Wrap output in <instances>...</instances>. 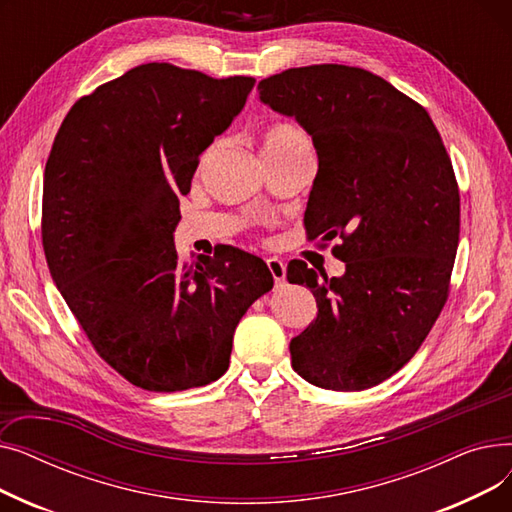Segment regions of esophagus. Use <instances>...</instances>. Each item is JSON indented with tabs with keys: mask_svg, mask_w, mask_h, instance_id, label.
Returning a JSON list of instances; mask_svg holds the SVG:
<instances>
[{
	"mask_svg": "<svg viewBox=\"0 0 512 512\" xmlns=\"http://www.w3.org/2000/svg\"><path fill=\"white\" fill-rule=\"evenodd\" d=\"M267 267H270V272L274 276L276 286H282L284 280H286V265H284V261H280L278 257H270V259H267Z\"/></svg>",
	"mask_w": 512,
	"mask_h": 512,
	"instance_id": "esophagus-1",
	"label": "esophagus"
}]
</instances>
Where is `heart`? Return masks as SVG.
I'll use <instances>...</instances> for the list:
<instances>
[{"label":"heart","mask_w":512,"mask_h":512,"mask_svg":"<svg viewBox=\"0 0 512 512\" xmlns=\"http://www.w3.org/2000/svg\"><path fill=\"white\" fill-rule=\"evenodd\" d=\"M311 149L307 134L290 122H274L263 130L261 137V155L263 157H276L286 155L292 151H305Z\"/></svg>","instance_id":"heart-1"}]
</instances>
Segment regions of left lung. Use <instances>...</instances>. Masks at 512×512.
Instances as JSON below:
<instances>
[{"instance_id":"obj_1","label":"left lung","mask_w":512,"mask_h":512,"mask_svg":"<svg viewBox=\"0 0 512 512\" xmlns=\"http://www.w3.org/2000/svg\"><path fill=\"white\" fill-rule=\"evenodd\" d=\"M317 151L309 238H340V278L288 263L317 317L290 340L292 369L326 390L378 386L417 353L448 299L461 197L440 132L419 103L363 68L317 64L259 83Z\"/></svg>"}]
</instances>
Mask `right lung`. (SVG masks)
<instances>
[{
    "instance_id": "right-lung-1",
    "label": "right lung",
    "mask_w": 512,
    "mask_h": 512,
    "mask_svg": "<svg viewBox=\"0 0 512 512\" xmlns=\"http://www.w3.org/2000/svg\"><path fill=\"white\" fill-rule=\"evenodd\" d=\"M253 85L143 64L80 97L53 141L41 224L51 278L99 357L143 390L222 378L240 317L274 286L251 253L188 265L174 247L178 197Z\"/></svg>"
}]
</instances>
